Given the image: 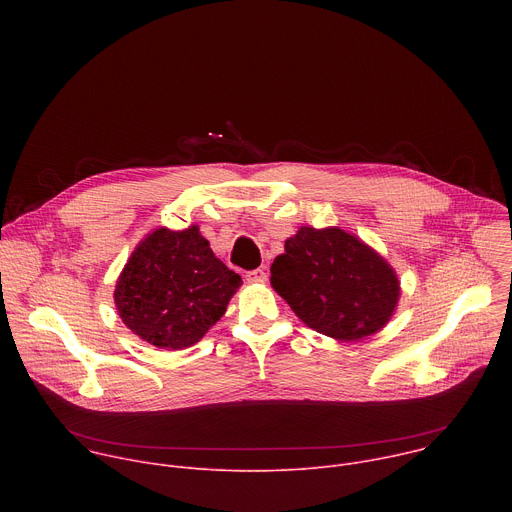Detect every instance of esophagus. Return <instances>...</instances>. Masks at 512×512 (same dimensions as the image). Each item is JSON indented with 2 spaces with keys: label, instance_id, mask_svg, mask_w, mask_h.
I'll return each mask as SVG.
<instances>
[{
  "label": "esophagus",
  "instance_id": "1",
  "mask_svg": "<svg viewBox=\"0 0 512 512\" xmlns=\"http://www.w3.org/2000/svg\"><path fill=\"white\" fill-rule=\"evenodd\" d=\"M247 281L249 283H265L267 281V273L263 269H253V271H247Z\"/></svg>",
  "mask_w": 512,
  "mask_h": 512
}]
</instances>
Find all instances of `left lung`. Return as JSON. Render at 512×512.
I'll return each instance as SVG.
<instances>
[{"label": "left lung", "mask_w": 512, "mask_h": 512, "mask_svg": "<svg viewBox=\"0 0 512 512\" xmlns=\"http://www.w3.org/2000/svg\"><path fill=\"white\" fill-rule=\"evenodd\" d=\"M271 287L308 328L342 342L377 334L401 298L391 263L340 227H300L273 259Z\"/></svg>", "instance_id": "8db88e82"}]
</instances>
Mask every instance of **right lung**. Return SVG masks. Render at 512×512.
Here are the masks:
<instances>
[{
  "instance_id": "add662e5",
  "label": "right lung",
  "mask_w": 512,
  "mask_h": 512,
  "mask_svg": "<svg viewBox=\"0 0 512 512\" xmlns=\"http://www.w3.org/2000/svg\"><path fill=\"white\" fill-rule=\"evenodd\" d=\"M243 279L218 259L198 225L145 235L115 285V308L141 340L164 350L196 344L227 312Z\"/></svg>"
}]
</instances>
